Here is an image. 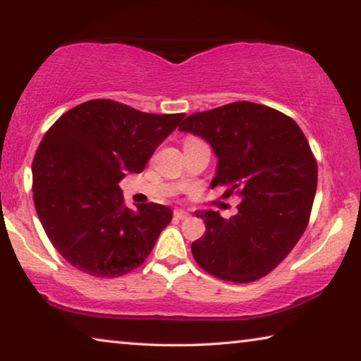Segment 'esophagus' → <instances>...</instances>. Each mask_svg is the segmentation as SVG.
I'll return each mask as SVG.
<instances>
[{"label":"esophagus","mask_w":361,"mask_h":361,"mask_svg":"<svg viewBox=\"0 0 361 361\" xmlns=\"http://www.w3.org/2000/svg\"><path fill=\"white\" fill-rule=\"evenodd\" d=\"M189 215H188V213L185 212V210H175L173 212V218L175 219H185V218H188Z\"/></svg>","instance_id":"34e87169"}]
</instances>
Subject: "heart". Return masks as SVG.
I'll return each mask as SVG.
<instances>
[{"label": "heart", "instance_id": "heart-1", "mask_svg": "<svg viewBox=\"0 0 361 361\" xmlns=\"http://www.w3.org/2000/svg\"><path fill=\"white\" fill-rule=\"evenodd\" d=\"M189 140H191V138H189Z\"/></svg>", "mask_w": 361, "mask_h": 361}]
</instances>
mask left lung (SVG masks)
<instances>
[{"label":"left lung","instance_id":"8db88e82","mask_svg":"<svg viewBox=\"0 0 361 361\" xmlns=\"http://www.w3.org/2000/svg\"><path fill=\"white\" fill-rule=\"evenodd\" d=\"M210 143L218 157L212 188L242 197L237 215L197 212L205 234L192 242L197 264L235 283L267 276L307 228L317 191V162L295 121L277 109L235 102L188 116L178 127Z\"/></svg>","mask_w":361,"mask_h":361}]
</instances>
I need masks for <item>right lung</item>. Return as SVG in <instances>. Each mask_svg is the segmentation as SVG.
Returning <instances> with one entry per match:
<instances>
[{
	"label": "right lung",
	"mask_w": 361,
	"mask_h": 361,
	"mask_svg": "<svg viewBox=\"0 0 361 361\" xmlns=\"http://www.w3.org/2000/svg\"><path fill=\"white\" fill-rule=\"evenodd\" d=\"M183 118L99 99L71 108L42 137L32 167L36 213L78 271L111 279L148 258L172 210L154 202L127 209L119 181L143 172Z\"/></svg>",
	"instance_id": "obj_1"
}]
</instances>
